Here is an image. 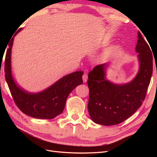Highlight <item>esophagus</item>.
I'll return each mask as SVG.
<instances>
[{
    "instance_id": "1",
    "label": "esophagus",
    "mask_w": 157,
    "mask_h": 157,
    "mask_svg": "<svg viewBox=\"0 0 157 157\" xmlns=\"http://www.w3.org/2000/svg\"><path fill=\"white\" fill-rule=\"evenodd\" d=\"M82 80H83V82H86L87 81V80H88V75H87L86 73L83 74V75H82Z\"/></svg>"
}]
</instances>
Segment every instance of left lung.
<instances>
[{"instance_id":"left-lung-1","label":"left lung","mask_w":157,"mask_h":157,"mask_svg":"<svg viewBox=\"0 0 157 157\" xmlns=\"http://www.w3.org/2000/svg\"><path fill=\"white\" fill-rule=\"evenodd\" d=\"M149 45L138 32L136 50L139 53L140 70L129 83L115 84L105 79V64L97 65L89 72L88 108L94 122L104 126L120 124L140 107L153 74V54Z\"/></svg>"}]
</instances>
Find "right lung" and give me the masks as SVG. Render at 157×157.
I'll return each instance as SVG.
<instances>
[{
  "label": "right lung",
  "instance_id": "add662e5",
  "mask_svg": "<svg viewBox=\"0 0 157 157\" xmlns=\"http://www.w3.org/2000/svg\"><path fill=\"white\" fill-rule=\"evenodd\" d=\"M20 29L15 33V36ZM11 39L6 51L4 71L6 82L13 101L20 110L26 115L35 118L52 119L63 112L69 94L80 84H82V71H76L65 76L48 88L39 93H29L14 82L11 71V50L13 42Z\"/></svg>",
  "mask_w": 157,
  "mask_h": 157
}]
</instances>
